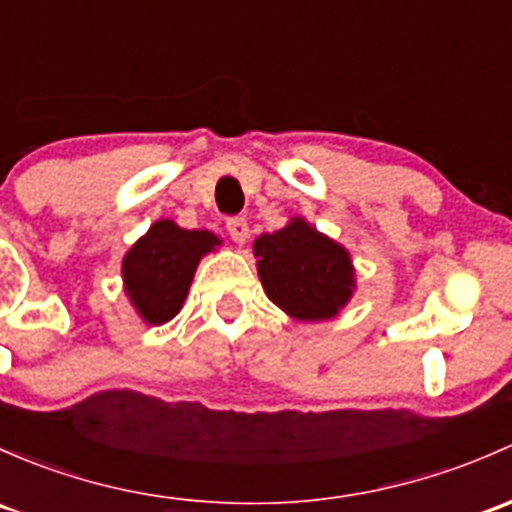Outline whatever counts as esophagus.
Here are the masks:
<instances>
[{
	"label": "esophagus",
	"instance_id": "esophagus-1",
	"mask_svg": "<svg viewBox=\"0 0 512 512\" xmlns=\"http://www.w3.org/2000/svg\"><path fill=\"white\" fill-rule=\"evenodd\" d=\"M225 228H228V233H230V238H233V242H238V245H245L247 235H250V228H247L245 218H230Z\"/></svg>",
	"mask_w": 512,
	"mask_h": 512
}]
</instances>
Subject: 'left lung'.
<instances>
[{"instance_id": "1", "label": "left lung", "mask_w": 512, "mask_h": 512, "mask_svg": "<svg viewBox=\"0 0 512 512\" xmlns=\"http://www.w3.org/2000/svg\"><path fill=\"white\" fill-rule=\"evenodd\" d=\"M257 277L272 304L297 321H331L355 292L351 252L294 215L252 242Z\"/></svg>"}]
</instances>
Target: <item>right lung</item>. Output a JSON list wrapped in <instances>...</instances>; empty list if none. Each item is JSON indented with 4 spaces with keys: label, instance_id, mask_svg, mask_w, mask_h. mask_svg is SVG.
<instances>
[{
    "label": "right lung",
    "instance_id": "1",
    "mask_svg": "<svg viewBox=\"0 0 512 512\" xmlns=\"http://www.w3.org/2000/svg\"><path fill=\"white\" fill-rule=\"evenodd\" d=\"M223 245L211 230H186L161 218L122 257V284L139 319L161 326L184 306L198 262Z\"/></svg>",
    "mask_w": 512,
    "mask_h": 512
}]
</instances>
